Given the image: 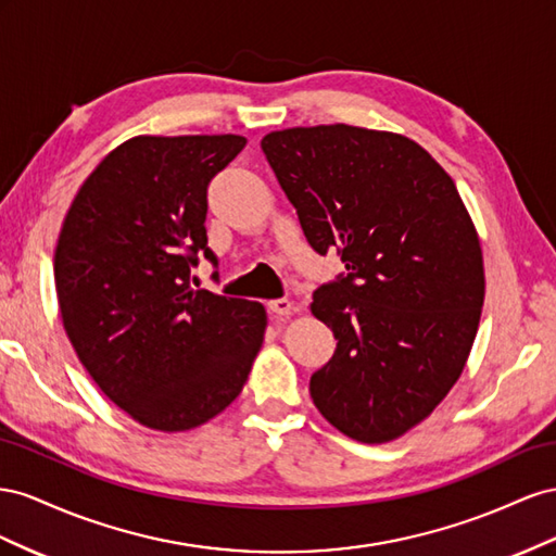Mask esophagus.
<instances>
[{"label":"esophagus","instance_id":"1","mask_svg":"<svg viewBox=\"0 0 556 556\" xmlns=\"http://www.w3.org/2000/svg\"><path fill=\"white\" fill-rule=\"evenodd\" d=\"M267 309L273 312V314H277V316H287V314L293 312V303H291L289 298H277V300H269Z\"/></svg>","mask_w":556,"mask_h":556}]
</instances>
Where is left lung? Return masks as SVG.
<instances>
[{"label":"left lung","mask_w":556,"mask_h":556,"mask_svg":"<svg viewBox=\"0 0 556 556\" xmlns=\"http://www.w3.org/2000/svg\"><path fill=\"white\" fill-rule=\"evenodd\" d=\"M261 149L316 253L346 275L314 291L338 340L309 379L316 409L358 442L424 421L462 377L484 305L478 230L450 174L403 135L314 125Z\"/></svg>","instance_id":"1"}]
</instances>
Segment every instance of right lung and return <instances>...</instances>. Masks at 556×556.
<instances>
[{"instance_id":"obj_1","label":"right lung","mask_w":556,"mask_h":556,"mask_svg":"<svg viewBox=\"0 0 556 556\" xmlns=\"http://www.w3.org/2000/svg\"><path fill=\"white\" fill-rule=\"evenodd\" d=\"M247 139L139 135L90 172L62 220L55 291L94 384L153 431H190L240 395L261 352V303L190 287L207 247V186Z\"/></svg>"}]
</instances>
